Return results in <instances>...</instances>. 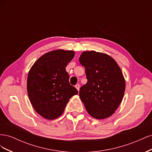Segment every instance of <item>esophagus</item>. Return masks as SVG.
<instances>
[{"instance_id":"34e87169","label":"esophagus","mask_w":152,"mask_h":152,"mask_svg":"<svg viewBox=\"0 0 152 152\" xmlns=\"http://www.w3.org/2000/svg\"><path fill=\"white\" fill-rule=\"evenodd\" d=\"M75 87H76V89L78 90V91H79V88H80V85L79 84H76L75 85Z\"/></svg>"}]
</instances>
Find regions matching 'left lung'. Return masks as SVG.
Segmentation results:
<instances>
[{
    "label": "left lung",
    "instance_id": "8db88e82",
    "mask_svg": "<svg viewBox=\"0 0 152 152\" xmlns=\"http://www.w3.org/2000/svg\"><path fill=\"white\" fill-rule=\"evenodd\" d=\"M79 61L85 67L87 82L82 86L79 96L91 116L108 118L121 103L126 82L121 68L109 55L91 50L84 51Z\"/></svg>",
    "mask_w": 152,
    "mask_h": 152
}]
</instances>
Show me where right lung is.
Instances as JSON below:
<instances>
[{
    "mask_svg": "<svg viewBox=\"0 0 152 152\" xmlns=\"http://www.w3.org/2000/svg\"><path fill=\"white\" fill-rule=\"evenodd\" d=\"M75 56L73 50L58 49L44 54L28 72L27 92L36 112L48 120L61 116L70 99L78 94L69 83L66 66Z\"/></svg>",
    "mask_w": 152,
    "mask_h": 152,
    "instance_id": "add662e5",
    "label": "right lung"
}]
</instances>
